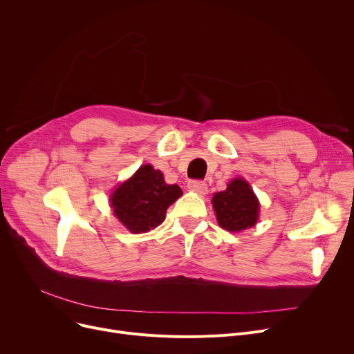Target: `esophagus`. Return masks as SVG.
<instances>
[{
	"label": "esophagus",
	"instance_id": "obj_1",
	"mask_svg": "<svg viewBox=\"0 0 354 354\" xmlns=\"http://www.w3.org/2000/svg\"><path fill=\"white\" fill-rule=\"evenodd\" d=\"M188 188H189V191L196 192L198 195H205V194L208 192L207 183L203 182V180H198V179H195V180H189V183H188Z\"/></svg>",
	"mask_w": 354,
	"mask_h": 354
}]
</instances>
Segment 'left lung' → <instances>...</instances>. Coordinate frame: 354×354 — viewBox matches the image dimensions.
Returning a JSON list of instances; mask_svg holds the SVG:
<instances>
[{
	"mask_svg": "<svg viewBox=\"0 0 354 354\" xmlns=\"http://www.w3.org/2000/svg\"><path fill=\"white\" fill-rule=\"evenodd\" d=\"M218 224L230 232H239L255 225L259 203L247 180L236 178L228 188L212 198Z\"/></svg>",
	"mask_w": 354,
	"mask_h": 354,
	"instance_id": "obj_1",
	"label": "left lung"
}]
</instances>
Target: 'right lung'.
<instances>
[{"mask_svg":"<svg viewBox=\"0 0 354 354\" xmlns=\"http://www.w3.org/2000/svg\"><path fill=\"white\" fill-rule=\"evenodd\" d=\"M180 195L178 185H167L160 171L143 165L111 195V208L130 232L140 234L162 224L167 207Z\"/></svg>","mask_w":354,"mask_h":354,"instance_id":"add662e5","label":"right lung"}]
</instances>
